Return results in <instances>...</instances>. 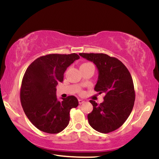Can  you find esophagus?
Listing matches in <instances>:
<instances>
[{
	"label": "esophagus",
	"mask_w": 159,
	"mask_h": 159,
	"mask_svg": "<svg viewBox=\"0 0 159 159\" xmlns=\"http://www.w3.org/2000/svg\"><path fill=\"white\" fill-rule=\"evenodd\" d=\"M83 102H84V100H83V99H79V103L80 104H83Z\"/></svg>",
	"instance_id": "esophagus-1"
}]
</instances>
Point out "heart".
I'll use <instances>...</instances> for the list:
<instances>
[{"label": "heart", "instance_id": "obj_1", "mask_svg": "<svg viewBox=\"0 0 159 159\" xmlns=\"http://www.w3.org/2000/svg\"><path fill=\"white\" fill-rule=\"evenodd\" d=\"M88 64H90V63H84V64H83L81 66H83V65H88Z\"/></svg>", "mask_w": 159, "mask_h": 159}]
</instances>
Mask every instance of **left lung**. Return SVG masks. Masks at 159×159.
I'll use <instances>...</instances> for the list:
<instances>
[{
    "instance_id": "1",
    "label": "left lung",
    "mask_w": 159,
    "mask_h": 159,
    "mask_svg": "<svg viewBox=\"0 0 159 159\" xmlns=\"http://www.w3.org/2000/svg\"><path fill=\"white\" fill-rule=\"evenodd\" d=\"M80 56L95 64L98 79L95 90L104 93L99 104L90 100L93 111L88 119L91 127L102 133L120 128L133 110L135 94L132 76L126 66L115 57L103 53H80Z\"/></svg>"
}]
</instances>
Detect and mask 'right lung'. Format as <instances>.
Here are the masks:
<instances>
[{"mask_svg":"<svg viewBox=\"0 0 159 159\" xmlns=\"http://www.w3.org/2000/svg\"><path fill=\"white\" fill-rule=\"evenodd\" d=\"M80 57L50 54L34 60L24 75L20 100L24 111L35 127L50 134L60 133L68 125L69 112L79 105L76 97L68 96L59 101L56 86L62 82L64 74Z\"/></svg>","mask_w":159,"mask_h":159,"instance_id":"1","label":"right lung"}]
</instances>
